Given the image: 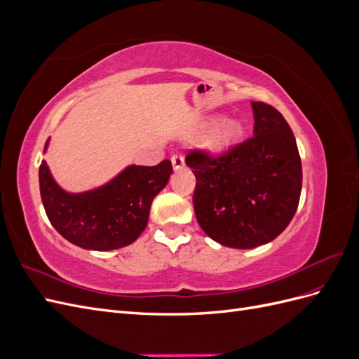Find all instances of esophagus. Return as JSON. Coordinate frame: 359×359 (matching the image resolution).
Instances as JSON below:
<instances>
[{"instance_id":"1","label":"esophagus","mask_w":359,"mask_h":359,"mask_svg":"<svg viewBox=\"0 0 359 359\" xmlns=\"http://www.w3.org/2000/svg\"><path fill=\"white\" fill-rule=\"evenodd\" d=\"M170 161H172V166H173V169H175V170H180V169H182L184 166H186V161H184V157L181 154H173Z\"/></svg>"}]
</instances>
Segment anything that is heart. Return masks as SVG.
<instances>
[{
    "label": "heart",
    "mask_w": 359,
    "mask_h": 359,
    "mask_svg": "<svg viewBox=\"0 0 359 359\" xmlns=\"http://www.w3.org/2000/svg\"><path fill=\"white\" fill-rule=\"evenodd\" d=\"M205 137V151L214 158H222L241 142L244 135L243 124L235 118H226L219 123V118H210L194 127L190 137Z\"/></svg>",
    "instance_id": "b5f03b06"
}]
</instances>
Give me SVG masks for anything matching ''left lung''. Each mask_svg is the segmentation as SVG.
I'll use <instances>...</instances> for the list:
<instances>
[{
	"instance_id": "8db88e82",
	"label": "left lung",
	"mask_w": 359,
	"mask_h": 359,
	"mask_svg": "<svg viewBox=\"0 0 359 359\" xmlns=\"http://www.w3.org/2000/svg\"><path fill=\"white\" fill-rule=\"evenodd\" d=\"M253 137L212 160L190 153L196 177L193 205L202 231L232 248L264 245L283 232L297 212L302 168L297 140L277 109L252 102Z\"/></svg>"
}]
</instances>
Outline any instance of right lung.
Returning <instances> with one entry per match:
<instances>
[{
	"instance_id": "right-lung-1",
	"label": "right lung",
	"mask_w": 359,
	"mask_h": 359,
	"mask_svg": "<svg viewBox=\"0 0 359 359\" xmlns=\"http://www.w3.org/2000/svg\"><path fill=\"white\" fill-rule=\"evenodd\" d=\"M172 172L169 160L157 166L128 165L100 187L72 193L60 186L43 160L39 170L41 202L50 224L69 243L109 252L135 243L145 231L151 203L166 187Z\"/></svg>"
}]
</instances>
